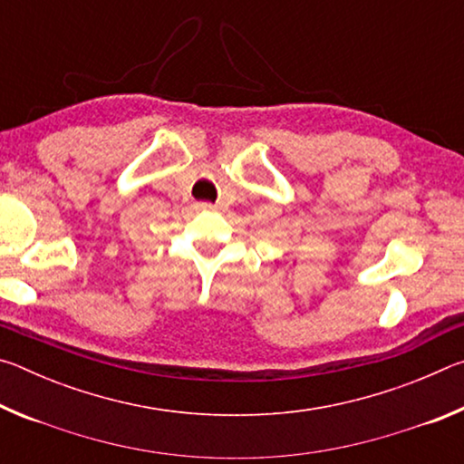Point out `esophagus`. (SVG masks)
<instances>
[{"instance_id": "obj_1", "label": "esophagus", "mask_w": 464, "mask_h": 464, "mask_svg": "<svg viewBox=\"0 0 464 464\" xmlns=\"http://www.w3.org/2000/svg\"><path fill=\"white\" fill-rule=\"evenodd\" d=\"M196 208H200V210H215L217 207H215V204H210V202H198V204H196Z\"/></svg>"}]
</instances>
